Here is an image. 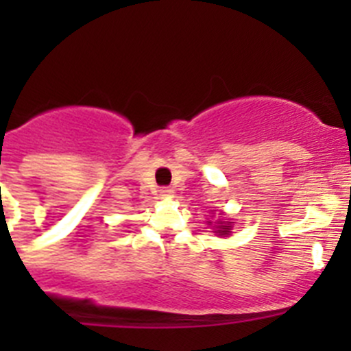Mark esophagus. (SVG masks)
Returning a JSON list of instances; mask_svg holds the SVG:
<instances>
[{
    "mask_svg": "<svg viewBox=\"0 0 351 351\" xmlns=\"http://www.w3.org/2000/svg\"><path fill=\"white\" fill-rule=\"evenodd\" d=\"M173 195V191L170 188H161L160 190V197L161 198H170Z\"/></svg>",
    "mask_w": 351,
    "mask_h": 351,
    "instance_id": "esophagus-1",
    "label": "esophagus"
}]
</instances>
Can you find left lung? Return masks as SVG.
Instances as JSON below:
<instances>
[{
    "label": "left lung",
    "instance_id": "left-lung-1",
    "mask_svg": "<svg viewBox=\"0 0 351 351\" xmlns=\"http://www.w3.org/2000/svg\"><path fill=\"white\" fill-rule=\"evenodd\" d=\"M230 232H232V221H218V225H216V234L221 235V237H226V235H230Z\"/></svg>",
    "mask_w": 351,
    "mask_h": 351
}]
</instances>
